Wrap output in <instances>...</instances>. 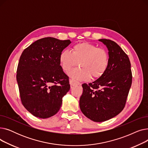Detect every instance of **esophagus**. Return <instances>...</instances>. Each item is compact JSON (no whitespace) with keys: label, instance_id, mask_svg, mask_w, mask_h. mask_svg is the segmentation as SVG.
Listing matches in <instances>:
<instances>
[{"label":"esophagus","instance_id":"esophagus-1","mask_svg":"<svg viewBox=\"0 0 148 148\" xmlns=\"http://www.w3.org/2000/svg\"><path fill=\"white\" fill-rule=\"evenodd\" d=\"M69 83L71 84V86H74L75 85H80L81 83H79V82H77L75 80L73 79H70L69 80Z\"/></svg>","mask_w":148,"mask_h":148}]
</instances>
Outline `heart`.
Returning a JSON list of instances; mask_svg holds the SVG:
<instances>
[{"label": "heart", "mask_w": 148, "mask_h": 148, "mask_svg": "<svg viewBox=\"0 0 148 148\" xmlns=\"http://www.w3.org/2000/svg\"><path fill=\"white\" fill-rule=\"evenodd\" d=\"M71 51H62L59 60L65 71H68L79 63L80 67L69 73L74 78L84 80L90 77V79H95L106 72L109 63V56L104 49L98 48L94 44L85 42L74 45Z\"/></svg>", "instance_id": "obj_1"}]
</instances>
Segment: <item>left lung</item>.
<instances>
[{"label":"left lung","mask_w":148,"mask_h":148,"mask_svg":"<svg viewBox=\"0 0 148 148\" xmlns=\"http://www.w3.org/2000/svg\"><path fill=\"white\" fill-rule=\"evenodd\" d=\"M99 41L107 46L109 63L99 79L82 84L83 91L79 101L82 113L97 122L112 119L122 111L132 84L131 63L127 54L113 41Z\"/></svg>","instance_id":"left-lung-1"}]
</instances>
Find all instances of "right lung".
<instances>
[{"instance_id":"obj_1","label":"right lung","mask_w":148,"mask_h":148,"mask_svg":"<svg viewBox=\"0 0 148 148\" xmlns=\"http://www.w3.org/2000/svg\"><path fill=\"white\" fill-rule=\"evenodd\" d=\"M71 43L52 37L36 41L23 51L17 69L21 101L36 117L45 119L60 110L62 98L70 89L68 76L59 56Z\"/></svg>"}]
</instances>
